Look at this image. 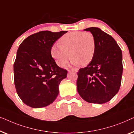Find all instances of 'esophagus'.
I'll use <instances>...</instances> for the list:
<instances>
[{
    "mask_svg": "<svg viewBox=\"0 0 134 134\" xmlns=\"http://www.w3.org/2000/svg\"><path fill=\"white\" fill-rule=\"evenodd\" d=\"M69 71H74V72H78V70L77 69H70V70H69Z\"/></svg>",
    "mask_w": 134,
    "mask_h": 134,
    "instance_id": "esophagus-1",
    "label": "esophagus"
}]
</instances>
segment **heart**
<instances>
[{
	"label": "heart",
	"mask_w": 134,
	"mask_h": 134,
	"mask_svg": "<svg viewBox=\"0 0 134 134\" xmlns=\"http://www.w3.org/2000/svg\"><path fill=\"white\" fill-rule=\"evenodd\" d=\"M59 46L52 47L51 53L56 63L64 67L70 58L74 65H88L93 59L96 52V41L90 32L73 31L63 35Z\"/></svg>",
	"instance_id": "heart-1"
}]
</instances>
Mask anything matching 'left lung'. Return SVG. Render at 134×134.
I'll return each mask as SVG.
<instances>
[{
  "label": "left lung",
  "mask_w": 134,
  "mask_h": 134,
  "mask_svg": "<svg viewBox=\"0 0 134 134\" xmlns=\"http://www.w3.org/2000/svg\"><path fill=\"white\" fill-rule=\"evenodd\" d=\"M84 30L93 35L96 52L92 61L78 71L77 90L87 102L103 104L119 91L123 70L122 52L115 39L99 28Z\"/></svg>",
  "instance_id": "8db88e82"
}]
</instances>
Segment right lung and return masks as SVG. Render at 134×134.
Masks as SVG:
<instances>
[{"label":"right lung","mask_w":134,"mask_h":134,"mask_svg":"<svg viewBox=\"0 0 134 134\" xmlns=\"http://www.w3.org/2000/svg\"><path fill=\"white\" fill-rule=\"evenodd\" d=\"M67 32H38L19 46L14 64V80L17 93L26 105L41 108L56 99L60 82L67 77V71L58 66L51 50Z\"/></svg>","instance_id":"add662e5"}]
</instances>
